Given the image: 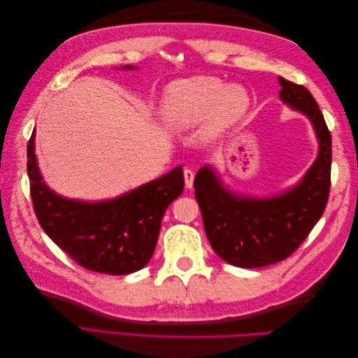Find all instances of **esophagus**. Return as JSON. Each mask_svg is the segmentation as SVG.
I'll return each mask as SVG.
<instances>
[{"instance_id":"esophagus-1","label":"esophagus","mask_w":358,"mask_h":358,"mask_svg":"<svg viewBox=\"0 0 358 358\" xmlns=\"http://www.w3.org/2000/svg\"><path fill=\"white\" fill-rule=\"evenodd\" d=\"M183 178H185V187L191 189L194 185V171L189 169H185L183 170Z\"/></svg>"}]
</instances>
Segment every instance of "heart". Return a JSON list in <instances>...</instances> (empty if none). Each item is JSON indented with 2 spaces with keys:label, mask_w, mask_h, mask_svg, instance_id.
<instances>
[{
  "label": "heart",
  "mask_w": 358,
  "mask_h": 358,
  "mask_svg": "<svg viewBox=\"0 0 358 358\" xmlns=\"http://www.w3.org/2000/svg\"><path fill=\"white\" fill-rule=\"evenodd\" d=\"M249 96L242 86H225L215 78L200 76L171 83L164 95L162 116L173 128L196 127L210 113L212 131L229 127L246 113Z\"/></svg>",
  "instance_id": "b5f03b06"
}]
</instances>
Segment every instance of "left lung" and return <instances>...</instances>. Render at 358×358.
I'll use <instances>...</instances> for the list:
<instances>
[{"label":"left lung","mask_w":358,"mask_h":358,"mask_svg":"<svg viewBox=\"0 0 358 358\" xmlns=\"http://www.w3.org/2000/svg\"><path fill=\"white\" fill-rule=\"evenodd\" d=\"M280 100L305 113L320 140V154L297 187L272 199L239 197L227 191L210 167L194 179L206 236L224 262L264 267L288 258L326 209L330 192L331 134L320 107L303 85L279 78Z\"/></svg>","instance_id":"left-lung-1"}]
</instances>
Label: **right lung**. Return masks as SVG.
Listing matches in <instances>:
<instances>
[{
  "label": "right lung",
  "instance_id": "right-lung-1",
  "mask_svg": "<svg viewBox=\"0 0 358 358\" xmlns=\"http://www.w3.org/2000/svg\"><path fill=\"white\" fill-rule=\"evenodd\" d=\"M27 167L31 199L41 229L79 266L109 275L133 273L149 263L162 216L185 185L179 166L110 201L64 199L41 179L34 154V133L28 142Z\"/></svg>",
  "mask_w": 358,
  "mask_h": 358
}]
</instances>
